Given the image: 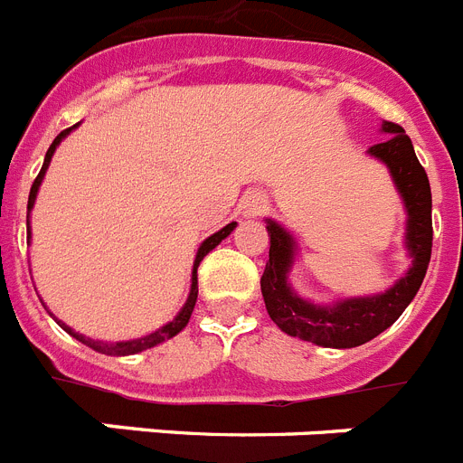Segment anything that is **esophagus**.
I'll list each match as a JSON object with an SVG mask.
<instances>
[{"mask_svg":"<svg viewBox=\"0 0 463 463\" xmlns=\"http://www.w3.org/2000/svg\"><path fill=\"white\" fill-rule=\"evenodd\" d=\"M264 208H267V199L261 194H248L241 202V211H243L245 218H255V215L264 213Z\"/></svg>","mask_w":463,"mask_h":463,"instance_id":"34e87169","label":"esophagus"}]
</instances>
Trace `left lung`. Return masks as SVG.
I'll use <instances>...</instances> for the list:
<instances>
[{
	"label": "left lung",
	"mask_w": 463,
	"mask_h": 463,
	"mask_svg": "<svg viewBox=\"0 0 463 463\" xmlns=\"http://www.w3.org/2000/svg\"><path fill=\"white\" fill-rule=\"evenodd\" d=\"M383 132L387 134V138L371 146L369 155L387 165L392 181L403 199L408 213L406 248L412 257V267L390 289L373 297L341 298L331 306L313 304L298 297L288 282L297 241L288 229L267 220L271 248H269L267 269L261 276V297L267 304L269 317L289 336L322 347L364 345L399 320L427 276L433 241L431 187H429L427 171L420 165L412 141L403 132V127L383 122Z\"/></svg>",
	"instance_id": "left-lung-1"
}]
</instances>
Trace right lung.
Returning a JSON list of instances; mask_svg holds the SVG:
<instances>
[{"label": "right lung", "mask_w": 463, "mask_h": 463, "mask_svg": "<svg viewBox=\"0 0 463 463\" xmlns=\"http://www.w3.org/2000/svg\"><path fill=\"white\" fill-rule=\"evenodd\" d=\"M76 127H79V125L69 127V129H64L62 134H57L55 141L51 143V148H48V153H46V159H43V166H41V171H39V175H36L34 185H32V190H30V202H27V213H30L32 206H34L36 192H39V185H41V181H43V175H46V169H48V165H51L52 153H55V148H57V146H60V141H62V138L67 137V134L71 132V129H76ZM234 227H236V222H229L227 227H222V229H220V232H215V234H213V236H208V239L203 241L202 245H199V250H196V257H194V267H192V288H190V297H187L185 306H183L181 313L175 315V317L169 322V325L159 326L157 331H153V334H148V336L132 338V341H116V343H110V341H94V338H88V336H83V334H79V331H73L71 326H67V325H64V322L57 320V325L62 326V329L67 331L69 336H73V338H76V341L83 343V345L92 347V350H97V353H101V354H113V357H127V354L143 353V350H148V347H155V345H159V343L169 341V338H174L175 334H181V331L185 329L187 322H190L192 310H194L196 294H199V288H196V269H199V264H202L203 257H206L208 252H211L213 248H215V245L220 243V241L227 239V236L232 234V232H234ZM27 239H32L30 220H27ZM41 304H43V301H41Z\"/></svg>", "instance_id": "add662e5"}]
</instances>
